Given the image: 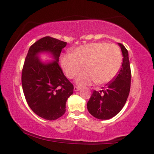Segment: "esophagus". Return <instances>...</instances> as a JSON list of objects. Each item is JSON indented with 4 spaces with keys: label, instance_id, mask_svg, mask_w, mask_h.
Returning a JSON list of instances; mask_svg holds the SVG:
<instances>
[{
    "label": "esophagus",
    "instance_id": "34e87169",
    "mask_svg": "<svg viewBox=\"0 0 154 154\" xmlns=\"http://www.w3.org/2000/svg\"><path fill=\"white\" fill-rule=\"evenodd\" d=\"M79 90H80V88L77 87V86H75V87H74V91H79Z\"/></svg>",
    "mask_w": 154,
    "mask_h": 154
}]
</instances>
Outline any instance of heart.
I'll use <instances>...</instances> for the list:
<instances>
[{
    "label": "heart",
    "mask_w": 154,
    "mask_h": 154,
    "mask_svg": "<svg viewBox=\"0 0 154 154\" xmlns=\"http://www.w3.org/2000/svg\"><path fill=\"white\" fill-rule=\"evenodd\" d=\"M63 72L69 79L78 75L85 66L86 71L79 75L77 83L87 85L110 82L119 73L122 63V54L115 44L96 42L80 45L61 59Z\"/></svg>",
    "instance_id": "obj_1"
}]
</instances>
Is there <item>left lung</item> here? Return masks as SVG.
Here are the masks:
<instances>
[{
    "label": "left lung",
    "mask_w": 154,
    "mask_h": 154,
    "mask_svg": "<svg viewBox=\"0 0 154 154\" xmlns=\"http://www.w3.org/2000/svg\"><path fill=\"white\" fill-rule=\"evenodd\" d=\"M118 44L123 56L119 73L103 90H94L87 103L90 114L98 119H109L116 116L125 106L130 93L131 70L128 51L122 44Z\"/></svg>",
    "instance_id": "left-lung-1"
}]
</instances>
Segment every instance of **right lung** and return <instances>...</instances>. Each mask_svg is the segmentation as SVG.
<instances>
[{"label":"right lung","instance_id":"obj_1","mask_svg":"<svg viewBox=\"0 0 154 154\" xmlns=\"http://www.w3.org/2000/svg\"><path fill=\"white\" fill-rule=\"evenodd\" d=\"M66 45L58 39L44 37L31 45L23 66L22 85L26 102L37 115L47 120L63 115L66 100L73 93V85L59 64L61 50ZM43 52H50L54 61L42 63L38 55Z\"/></svg>","mask_w":154,"mask_h":154}]
</instances>
